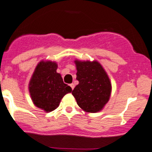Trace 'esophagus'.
I'll return each instance as SVG.
<instances>
[{"label": "esophagus", "mask_w": 152, "mask_h": 152, "mask_svg": "<svg viewBox=\"0 0 152 152\" xmlns=\"http://www.w3.org/2000/svg\"><path fill=\"white\" fill-rule=\"evenodd\" d=\"M70 87H71L72 90H73V88H74L75 85H74V84H73V83H72V84H70Z\"/></svg>", "instance_id": "1"}]
</instances>
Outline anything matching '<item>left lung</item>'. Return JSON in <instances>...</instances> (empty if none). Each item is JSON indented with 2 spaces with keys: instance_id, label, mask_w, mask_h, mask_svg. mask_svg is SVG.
Listing matches in <instances>:
<instances>
[{
  "instance_id": "left-lung-1",
  "label": "left lung",
  "mask_w": 152,
  "mask_h": 152,
  "mask_svg": "<svg viewBox=\"0 0 152 152\" xmlns=\"http://www.w3.org/2000/svg\"><path fill=\"white\" fill-rule=\"evenodd\" d=\"M76 79L79 84L72 91L78 105L85 112L96 113L110 99L111 82L102 64L97 61L76 59Z\"/></svg>"
}]
</instances>
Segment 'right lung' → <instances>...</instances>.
<instances>
[{
	"label": "right lung",
	"instance_id": "right-lung-1",
	"mask_svg": "<svg viewBox=\"0 0 152 152\" xmlns=\"http://www.w3.org/2000/svg\"><path fill=\"white\" fill-rule=\"evenodd\" d=\"M57 68L56 61L42 60L37 64L29 80L28 88L32 102L47 113L56 109L64 96L72 91L56 72Z\"/></svg>",
	"mask_w": 152,
	"mask_h": 152
}]
</instances>
